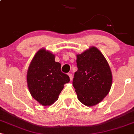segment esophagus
Instances as JSON below:
<instances>
[{"label":"esophagus","instance_id":"obj_1","mask_svg":"<svg viewBox=\"0 0 134 134\" xmlns=\"http://www.w3.org/2000/svg\"><path fill=\"white\" fill-rule=\"evenodd\" d=\"M68 75H69V77H70V81H72V79H73V76H72V74L71 73H69Z\"/></svg>","mask_w":134,"mask_h":134}]
</instances>
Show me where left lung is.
Wrapping results in <instances>:
<instances>
[{
    "label": "left lung",
    "mask_w": 134,
    "mask_h": 134,
    "mask_svg": "<svg viewBox=\"0 0 134 134\" xmlns=\"http://www.w3.org/2000/svg\"><path fill=\"white\" fill-rule=\"evenodd\" d=\"M77 70L73 84L78 99L84 105H96L108 94L112 74L107 60L98 49H90L77 55Z\"/></svg>",
    "instance_id": "8db88e82"
}]
</instances>
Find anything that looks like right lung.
Here are the masks:
<instances>
[{"mask_svg": "<svg viewBox=\"0 0 134 134\" xmlns=\"http://www.w3.org/2000/svg\"><path fill=\"white\" fill-rule=\"evenodd\" d=\"M69 81L68 75L61 71V64L55 62L54 55L44 49L36 53L27 70V82L36 101L44 106L53 103Z\"/></svg>", "mask_w": 134, "mask_h": 134, "instance_id": "right-lung-1", "label": "right lung"}]
</instances>
